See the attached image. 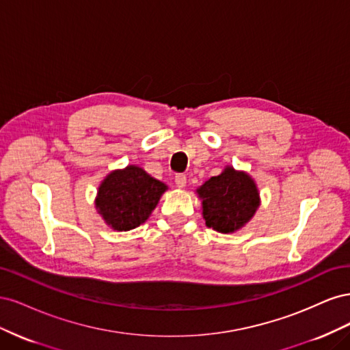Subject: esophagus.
<instances>
[{
    "instance_id": "34e87169",
    "label": "esophagus",
    "mask_w": 350,
    "mask_h": 350,
    "mask_svg": "<svg viewBox=\"0 0 350 350\" xmlns=\"http://www.w3.org/2000/svg\"><path fill=\"white\" fill-rule=\"evenodd\" d=\"M175 184L178 188H184L187 185V176L183 175V174H178L175 176Z\"/></svg>"
}]
</instances>
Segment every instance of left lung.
<instances>
[{"instance_id":"1","label":"left lung","mask_w":350,"mask_h":350,"mask_svg":"<svg viewBox=\"0 0 350 350\" xmlns=\"http://www.w3.org/2000/svg\"><path fill=\"white\" fill-rule=\"evenodd\" d=\"M201 200L206 226L220 234H234L257 213L261 204L258 187L245 171L225 166L221 174L211 176L196 189Z\"/></svg>"}]
</instances>
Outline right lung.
<instances>
[{
	"label": "right lung",
	"mask_w": 350,
	"mask_h": 350,
	"mask_svg": "<svg viewBox=\"0 0 350 350\" xmlns=\"http://www.w3.org/2000/svg\"><path fill=\"white\" fill-rule=\"evenodd\" d=\"M167 185L147 174L143 167L129 165L113 169L99 184L94 207L111 229L126 232L150 217Z\"/></svg>",
	"instance_id": "right-lung-1"
}]
</instances>
